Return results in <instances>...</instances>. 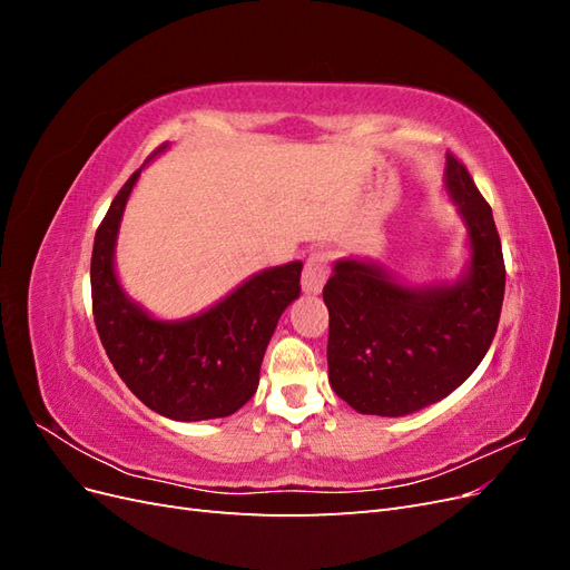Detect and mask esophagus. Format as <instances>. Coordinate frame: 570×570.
Returning <instances> with one entry per match:
<instances>
[{"label": "esophagus", "instance_id": "obj_1", "mask_svg": "<svg viewBox=\"0 0 570 570\" xmlns=\"http://www.w3.org/2000/svg\"><path fill=\"white\" fill-rule=\"evenodd\" d=\"M327 281V256L323 252H312L304 264L302 289L306 295H318Z\"/></svg>", "mask_w": 570, "mask_h": 570}]
</instances>
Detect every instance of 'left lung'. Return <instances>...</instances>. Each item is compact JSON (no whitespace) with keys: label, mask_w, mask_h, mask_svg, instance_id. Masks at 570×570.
Returning <instances> with one entry per match:
<instances>
[{"label":"left lung","mask_w":570,"mask_h":570,"mask_svg":"<svg viewBox=\"0 0 570 570\" xmlns=\"http://www.w3.org/2000/svg\"><path fill=\"white\" fill-rule=\"evenodd\" d=\"M444 187L471 247L456 283L406 285L381 264L340 258L323 287L327 377L358 413L406 416L444 400L478 368L497 333L507 271L492 209L450 151Z\"/></svg>","instance_id":"1"}]
</instances>
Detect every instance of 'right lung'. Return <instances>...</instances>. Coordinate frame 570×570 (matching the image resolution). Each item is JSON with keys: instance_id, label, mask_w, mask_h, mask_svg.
<instances>
[{"instance_id": "right-lung-1", "label": "right lung", "mask_w": 570, "mask_h": 570, "mask_svg": "<svg viewBox=\"0 0 570 570\" xmlns=\"http://www.w3.org/2000/svg\"><path fill=\"white\" fill-rule=\"evenodd\" d=\"M142 168L118 189L95 235L90 283L99 340L120 381L151 411L185 423L230 416L256 392L268 340L299 297L302 262L254 273L197 316L154 318L126 295L114 268L120 218Z\"/></svg>"}]
</instances>
